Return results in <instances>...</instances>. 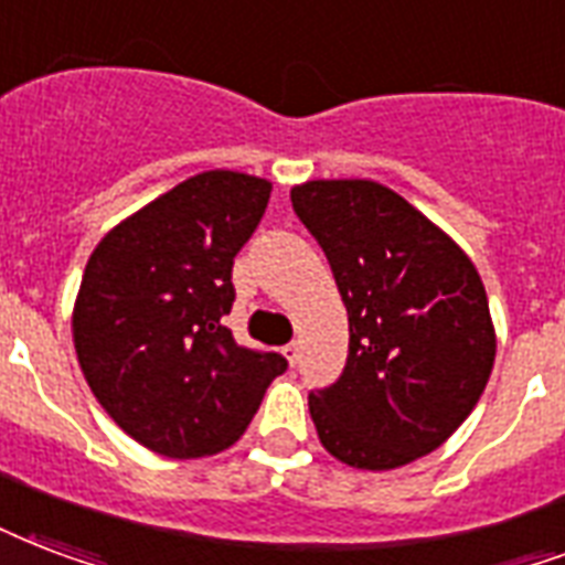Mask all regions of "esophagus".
I'll list each match as a JSON object with an SVG mask.
<instances>
[{"mask_svg":"<svg viewBox=\"0 0 565 565\" xmlns=\"http://www.w3.org/2000/svg\"><path fill=\"white\" fill-rule=\"evenodd\" d=\"M281 352H284V359L290 361V367H296V364H299V343H296V340H292V343H287Z\"/></svg>","mask_w":565,"mask_h":565,"instance_id":"obj_1","label":"esophagus"}]
</instances>
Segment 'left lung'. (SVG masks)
I'll use <instances>...</instances> for the list:
<instances>
[{
	"instance_id": "1",
	"label": "left lung",
	"mask_w": 565,
	"mask_h": 565,
	"mask_svg": "<svg viewBox=\"0 0 565 565\" xmlns=\"http://www.w3.org/2000/svg\"><path fill=\"white\" fill-rule=\"evenodd\" d=\"M292 210L350 313L338 382L308 394L334 459L387 471L433 454L471 415L494 364L489 299L468 254L373 180H308Z\"/></svg>"
}]
</instances>
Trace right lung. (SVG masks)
<instances>
[{
  "label": "right lung",
  "mask_w": 565,
  "mask_h": 565,
  "mask_svg": "<svg viewBox=\"0 0 565 565\" xmlns=\"http://www.w3.org/2000/svg\"><path fill=\"white\" fill-rule=\"evenodd\" d=\"M269 180L204 171L141 206L88 257L73 308L76 359L94 397L139 445L171 459L225 450L266 387L278 352L239 347L234 257L269 204Z\"/></svg>",
  "instance_id": "1"
}]
</instances>
